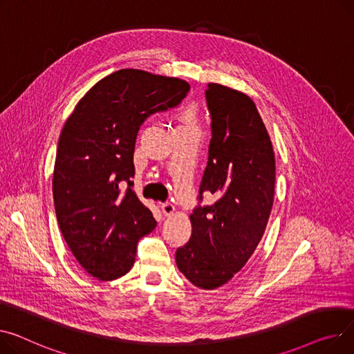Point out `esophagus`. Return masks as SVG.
<instances>
[{"mask_svg":"<svg viewBox=\"0 0 354 354\" xmlns=\"http://www.w3.org/2000/svg\"><path fill=\"white\" fill-rule=\"evenodd\" d=\"M160 207H162V214L165 216H172L175 214V206L172 203H163Z\"/></svg>","mask_w":354,"mask_h":354,"instance_id":"1","label":"esophagus"}]
</instances>
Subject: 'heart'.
<instances>
[{
    "instance_id": "obj_1",
    "label": "heart",
    "mask_w": 354,
    "mask_h": 354,
    "mask_svg": "<svg viewBox=\"0 0 354 354\" xmlns=\"http://www.w3.org/2000/svg\"><path fill=\"white\" fill-rule=\"evenodd\" d=\"M198 118V111L194 105H186L180 112L182 127H195Z\"/></svg>"
}]
</instances>
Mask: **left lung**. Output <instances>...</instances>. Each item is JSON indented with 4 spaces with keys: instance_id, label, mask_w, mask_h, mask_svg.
<instances>
[{
    "instance_id": "1",
    "label": "left lung",
    "mask_w": 354,
    "mask_h": 354,
    "mask_svg": "<svg viewBox=\"0 0 354 354\" xmlns=\"http://www.w3.org/2000/svg\"><path fill=\"white\" fill-rule=\"evenodd\" d=\"M206 102L212 139L203 192L218 201L189 216L192 236L176 250V266L203 290L226 285L261 242L274 199L276 162L268 129L246 93L210 82Z\"/></svg>"
}]
</instances>
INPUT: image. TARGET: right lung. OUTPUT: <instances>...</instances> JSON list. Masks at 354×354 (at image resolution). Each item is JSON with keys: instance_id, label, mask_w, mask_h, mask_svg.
<instances>
[{"instance_id": "right-lung-1", "label": "right lung", "mask_w": 354, "mask_h": 354, "mask_svg": "<svg viewBox=\"0 0 354 354\" xmlns=\"http://www.w3.org/2000/svg\"><path fill=\"white\" fill-rule=\"evenodd\" d=\"M189 89L175 77L120 69L93 85L65 121L53 176L57 221L92 277L125 276L138 241L155 229L152 212L131 187L135 140L151 113L178 105Z\"/></svg>"}]
</instances>
